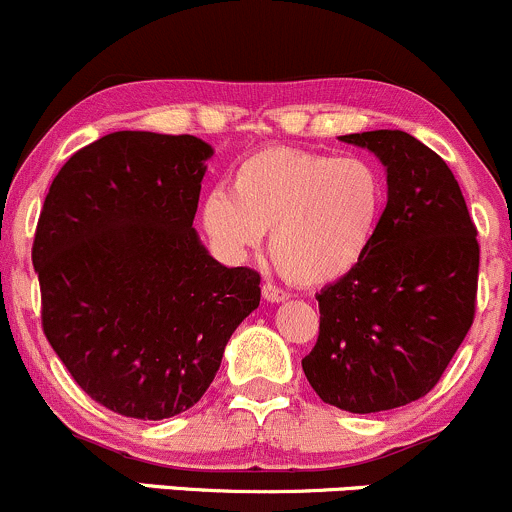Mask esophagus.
I'll return each instance as SVG.
<instances>
[{
    "label": "esophagus",
    "mask_w": 512,
    "mask_h": 512,
    "mask_svg": "<svg viewBox=\"0 0 512 512\" xmlns=\"http://www.w3.org/2000/svg\"><path fill=\"white\" fill-rule=\"evenodd\" d=\"M262 297L272 301V304H279V301H287L289 294L284 292V289L274 287V284H262Z\"/></svg>",
    "instance_id": "34e87169"
}]
</instances>
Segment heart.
<instances>
[{"instance_id": "obj_1", "label": "heart", "mask_w": 512, "mask_h": 512, "mask_svg": "<svg viewBox=\"0 0 512 512\" xmlns=\"http://www.w3.org/2000/svg\"><path fill=\"white\" fill-rule=\"evenodd\" d=\"M385 201V176L370 159L267 147L235 166L230 193L203 198L201 223L230 257L270 233L279 270L301 287H326L365 260Z\"/></svg>"}]
</instances>
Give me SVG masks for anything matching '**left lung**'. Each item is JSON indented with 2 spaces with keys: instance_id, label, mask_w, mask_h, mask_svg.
<instances>
[{
  "instance_id": "left-lung-1",
  "label": "left lung",
  "mask_w": 512,
  "mask_h": 512,
  "mask_svg": "<svg viewBox=\"0 0 512 512\" xmlns=\"http://www.w3.org/2000/svg\"><path fill=\"white\" fill-rule=\"evenodd\" d=\"M338 139L383 161L387 206L365 260L316 294L319 341L301 368L338 410H395L439 383L473 324L476 225L446 161L412 134Z\"/></svg>"
}]
</instances>
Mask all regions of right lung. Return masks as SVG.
Segmentation results:
<instances>
[{"mask_svg": "<svg viewBox=\"0 0 512 512\" xmlns=\"http://www.w3.org/2000/svg\"><path fill=\"white\" fill-rule=\"evenodd\" d=\"M211 157L191 134L112 132L75 152L43 201V333L75 383L125 417L196 405L260 306V274L220 265L193 228Z\"/></svg>", "mask_w": 512, "mask_h": 512, "instance_id": "add662e5", "label": "right lung"}]
</instances>
